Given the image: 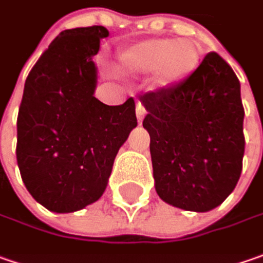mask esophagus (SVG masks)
Here are the masks:
<instances>
[{
    "instance_id": "esophagus-1",
    "label": "esophagus",
    "mask_w": 263,
    "mask_h": 263,
    "mask_svg": "<svg viewBox=\"0 0 263 263\" xmlns=\"http://www.w3.org/2000/svg\"><path fill=\"white\" fill-rule=\"evenodd\" d=\"M135 110H137V120H138V123H141L144 119V116H145V109H144V106L141 103H138Z\"/></svg>"
}]
</instances>
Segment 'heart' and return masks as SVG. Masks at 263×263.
Segmentation results:
<instances>
[{"label":"heart","instance_id":"1","mask_svg":"<svg viewBox=\"0 0 263 263\" xmlns=\"http://www.w3.org/2000/svg\"><path fill=\"white\" fill-rule=\"evenodd\" d=\"M201 60V47L190 40L156 38L138 42L120 54V63L131 72H153L156 86L177 85L194 73Z\"/></svg>","mask_w":263,"mask_h":263}]
</instances>
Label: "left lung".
I'll list each match as a JSON object with an SVG mask.
<instances>
[{
  "label": "left lung",
  "instance_id": "obj_1",
  "mask_svg": "<svg viewBox=\"0 0 263 263\" xmlns=\"http://www.w3.org/2000/svg\"><path fill=\"white\" fill-rule=\"evenodd\" d=\"M140 101L159 197L184 211L218 208L235 189L245 156V109L231 66L209 52L185 81Z\"/></svg>",
  "mask_w": 263,
  "mask_h": 263
}]
</instances>
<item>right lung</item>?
<instances>
[{
    "mask_svg": "<svg viewBox=\"0 0 263 263\" xmlns=\"http://www.w3.org/2000/svg\"><path fill=\"white\" fill-rule=\"evenodd\" d=\"M104 26L63 30L29 72L17 116V165L30 196L70 213L97 201L115 157L137 126L135 101L107 106L94 97V55Z\"/></svg>",
    "mask_w": 263,
    "mask_h": 263,
    "instance_id": "obj_1",
    "label": "right lung"
}]
</instances>
